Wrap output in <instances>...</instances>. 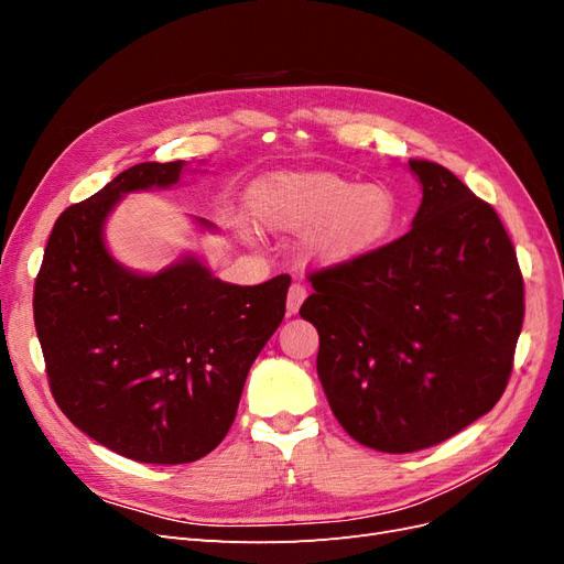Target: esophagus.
<instances>
[{
    "instance_id": "esophagus-1",
    "label": "esophagus",
    "mask_w": 564,
    "mask_h": 564,
    "mask_svg": "<svg viewBox=\"0 0 564 564\" xmlns=\"http://www.w3.org/2000/svg\"><path fill=\"white\" fill-rule=\"evenodd\" d=\"M305 296H308V289H305V284L301 282H294L292 286H289V294H286V313L289 315H296L301 303L305 301Z\"/></svg>"
}]
</instances>
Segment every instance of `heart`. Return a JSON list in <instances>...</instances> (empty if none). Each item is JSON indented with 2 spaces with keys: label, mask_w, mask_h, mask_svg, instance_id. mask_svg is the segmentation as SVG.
I'll return each instance as SVG.
<instances>
[{
  "label": "heart",
  "mask_w": 564,
  "mask_h": 564,
  "mask_svg": "<svg viewBox=\"0 0 564 564\" xmlns=\"http://www.w3.org/2000/svg\"><path fill=\"white\" fill-rule=\"evenodd\" d=\"M265 226L311 230L317 261L340 263L386 242L398 224L400 204L386 185H357L327 172H289L265 178L256 191Z\"/></svg>",
  "instance_id": "obj_1"
}]
</instances>
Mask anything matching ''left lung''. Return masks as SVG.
Listing matches in <instances>:
<instances>
[{
    "label": "left lung",
    "mask_w": 564,
    "mask_h": 564,
    "mask_svg": "<svg viewBox=\"0 0 564 564\" xmlns=\"http://www.w3.org/2000/svg\"><path fill=\"white\" fill-rule=\"evenodd\" d=\"M423 199L412 230L308 278L301 317L344 431L406 454L440 445L499 402L513 371L524 284L513 242L449 169L409 160Z\"/></svg>",
    "instance_id": "1"
}]
</instances>
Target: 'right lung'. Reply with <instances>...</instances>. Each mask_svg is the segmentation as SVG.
<instances>
[{
    "label": "right lung",
    "mask_w": 564,
    "mask_h": 564,
    "mask_svg": "<svg viewBox=\"0 0 564 564\" xmlns=\"http://www.w3.org/2000/svg\"><path fill=\"white\" fill-rule=\"evenodd\" d=\"M185 162H143L67 207L35 282V329L61 412L141 464H191L220 445L247 373L284 317L292 278L220 282L195 256L141 275L117 263L106 218L129 193L178 183ZM202 228H214L199 218Z\"/></svg>",
    "instance_id": "add662e5"
}]
</instances>
